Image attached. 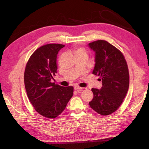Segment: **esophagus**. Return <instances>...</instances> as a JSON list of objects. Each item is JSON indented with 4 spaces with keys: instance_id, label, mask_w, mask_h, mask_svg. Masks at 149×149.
Here are the masks:
<instances>
[{
    "instance_id": "esophagus-1",
    "label": "esophagus",
    "mask_w": 149,
    "mask_h": 149,
    "mask_svg": "<svg viewBox=\"0 0 149 149\" xmlns=\"http://www.w3.org/2000/svg\"><path fill=\"white\" fill-rule=\"evenodd\" d=\"M74 89L75 90H77V91H81L82 89H83V88L79 87V86H75L74 87Z\"/></svg>"
}]
</instances>
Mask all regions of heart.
Here are the masks:
<instances>
[{"label": "heart", "instance_id": "1", "mask_svg": "<svg viewBox=\"0 0 149 149\" xmlns=\"http://www.w3.org/2000/svg\"><path fill=\"white\" fill-rule=\"evenodd\" d=\"M76 52L77 53H86L85 50L82 48H76Z\"/></svg>", "mask_w": 149, "mask_h": 149}]
</instances>
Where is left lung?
<instances>
[{"mask_svg":"<svg viewBox=\"0 0 149 149\" xmlns=\"http://www.w3.org/2000/svg\"><path fill=\"white\" fill-rule=\"evenodd\" d=\"M95 53L93 74L101 77L102 86L92 88L94 94L89 106L102 116L113 113L123 101L129 85L127 63L122 53L105 40H97L88 44Z\"/></svg>","mask_w":149,"mask_h":149,"instance_id":"obj_1","label":"left lung"}]
</instances>
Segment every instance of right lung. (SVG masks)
<instances>
[{
	"mask_svg": "<svg viewBox=\"0 0 149 149\" xmlns=\"http://www.w3.org/2000/svg\"><path fill=\"white\" fill-rule=\"evenodd\" d=\"M65 45L47 44L31 55L26 65L24 83L28 97L38 113L53 119L63 111L73 94L72 86L52 83L57 72V55Z\"/></svg>",
	"mask_w": 149,
	"mask_h": 149,
	"instance_id": "add662e5",
	"label": "right lung"
}]
</instances>
